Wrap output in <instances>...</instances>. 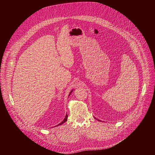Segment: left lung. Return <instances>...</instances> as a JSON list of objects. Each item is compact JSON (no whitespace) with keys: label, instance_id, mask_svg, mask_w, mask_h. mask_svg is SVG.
<instances>
[{"label":"left lung","instance_id":"8db88e82","mask_svg":"<svg viewBox=\"0 0 155 155\" xmlns=\"http://www.w3.org/2000/svg\"><path fill=\"white\" fill-rule=\"evenodd\" d=\"M96 120H98V121H101V120H98V119H97V118H96Z\"/></svg>","mask_w":155,"mask_h":155}]
</instances>
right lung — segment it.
<instances>
[{"mask_svg":"<svg viewBox=\"0 0 155 155\" xmlns=\"http://www.w3.org/2000/svg\"><path fill=\"white\" fill-rule=\"evenodd\" d=\"M73 91V90H72L71 92H70V93H69V96L71 95V94L72 93V92ZM68 114L67 115H66V116H65V118L63 120V121L61 123H59V124H58L57 126H59V125H61V124H63L64 123H65L66 121H67L68 120Z\"/></svg>","mask_w":155,"mask_h":155,"instance_id":"1","label":"right lung"}]
</instances>
